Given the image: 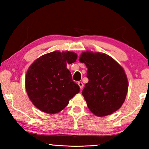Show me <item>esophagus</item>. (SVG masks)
I'll return each instance as SVG.
<instances>
[{
    "mask_svg": "<svg viewBox=\"0 0 149 149\" xmlns=\"http://www.w3.org/2000/svg\"><path fill=\"white\" fill-rule=\"evenodd\" d=\"M77 84H78V85H79L80 89H82L83 87H84V84H83V83L81 81H78Z\"/></svg>",
    "mask_w": 149,
    "mask_h": 149,
    "instance_id": "obj_1",
    "label": "esophagus"
}]
</instances>
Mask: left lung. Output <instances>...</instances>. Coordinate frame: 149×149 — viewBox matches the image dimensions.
Segmentation results:
<instances>
[{
  "mask_svg": "<svg viewBox=\"0 0 149 149\" xmlns=\"http://www.w3.org/2000/svg\"><path fill=\"white\" fill-rule=\"evenodd\" d=\"M79 61L87 68L89 81L82 91L89 109L95 116L112 114L122 107L128 91L124 70L109 55L87 50Z\"/></svg>",
  "mask_w": 149,
  "mask_h": 149,
  "instance_id": "obj_1",
  "label": "left lung"
}]
</instances>
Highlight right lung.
Masks as SVG:
<instances>
[{
	"instance_id": "1",
	"label": "right lung",
	"mask_w": 149,
	"mask_h": 149,
	"mask_svg": "<svg viewBox=\"0 0 149 149\" xmlns=\"http://www.w3.org/2000/svg\"><path fill=\"white\" fill-rule=\"evenodd\" d=\"M74 52L58 50L42 55L27 70L25 87L29 99L42 112L54 114L68 104L79 92V87L72 79L67 64L76 61Z\"/></svg>"
}]
</instances>
